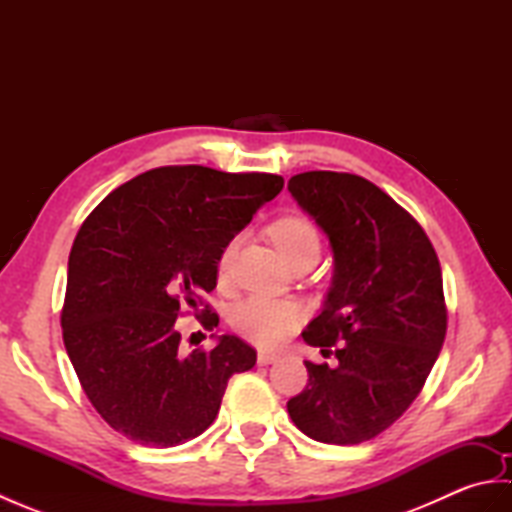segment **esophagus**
Returning a JSON list of instances; mask_svg holds the SVG:
<instances>
[{
  "label": "esophagus",
  "instance_id": "esophagus-1",
  "mask_svg": "<svg viewBox=\"0 0 512 512\" xmlns=\"http://www.w3.org/2000/svg\"><path fill=\"white\" fill-rule=\"evenodd\" d=\"M275 361H279V356L273 354V352H259L257 354V363L259 365H270V363H275Z\"/></svg>",
  "mask_w": 512,
  "mask_h": 512
}]
</instances>
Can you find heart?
<instances>
[{
    "instance_id": "1",
    "label": "heart",
    "mask_w": 512,
    "mask_h": 512,
    "mask_svg": "<svg viewBox=\"0 0 512 512\" xmlns=\"http://www.w3.org/2000/svg\"><path fill=\"white\" fill-rule=\"evenodd\" d=\"M270 239L277 246L281 257H295L303 250H319V235L303 217H281L270 224ZM237 239H231L217 259V270L226 275L231 270ZM301 312L297 303L288 299H275L266 295H253L237 303L231 312V325L237 334L262 347H277L286 336L297 328Z\"/></svg>"
}]
</instances>
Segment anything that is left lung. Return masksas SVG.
<instances>
[{
  "label": "left lung",
  "instance_id": "left-lung-1",
  "mask_svg": "<svg viewBox=\"0 0 512 512\" xmlns=\"http://www.w3.org/2000/svg\"><path fill=\"white\" fill-rule=\"evenodd\" d=\"M288 191L332 248L334 275L319 317L301 332L339 365L308 367L288 413L308 438L361 444L407 411L438 361L447 308L436 250L420 224L352 173L308 171Z\"/></svg>",
  "mask_w": 512,
  "mask_h": 512
}]
</instances>
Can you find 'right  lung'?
Returning a JSON list of instances; mask_svg holds the SVG:
<instances>
[{
  "mask_svg": "<svg viewBox=\"0 0 512 512\" xmlns=\"http://www.w3.org/2000/svg\"><path fill=\"white\" fill-rule=\"evenodd\" d=\"M284 189L273 173L160 167L96 206L68 259L63 343L85 396L112 429L145 447L198 438L228 378L255 367L235 334L211 352L180 347L176 319L217 286L222 248ZM206 328L217 314L204 310Z\"/></svg>",
  "mask_w": 512,
  "mask_h": 512,
  "instance_id": "1",
  "label": "right lung"
}]
</instances>
